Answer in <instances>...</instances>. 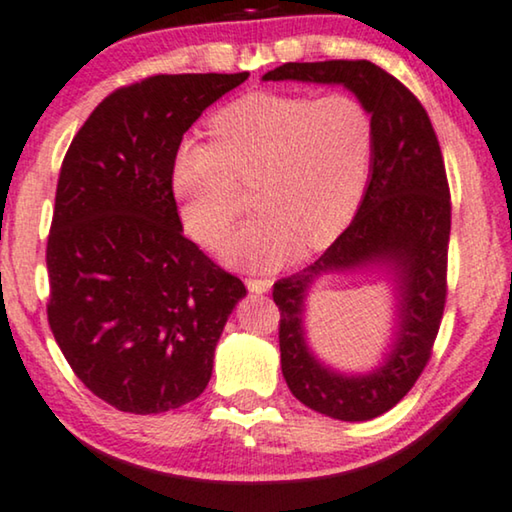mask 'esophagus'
<instances>
[{
  "label": "esophagus",
  "instance_id": "34e87169",
  "mask_svg": "<svg viewBox=\"0 0 512 512\" xmlns=\"http://www.w3.org/2000/svg\"><path fill=\"white\" fill-rule=\"evenodd\" d=\"M246 287H248L250 292H255V294H264V292L271 290V280H266V278H248L246 280Z\"/></svg>",
  "mask_w": 512,
  "mask_h": 512
}]
</instances>
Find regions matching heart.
I'll return each mask as SVG.
<instances>
[{
    "mask_svg": "<svg viewBox=\"0 0 512 512\" xmlns=\"http://www.w3.org/2000/svg\"><path fill=\"white\" fill-rule=\"evenodd\" d=\"M213 143L183 141L171 187L183 229L215 246L239 206V183L253 181L255 218L220 243L241 269H276L343 234L364 197L373 157V118L357 97L250 92L208 120Z\"/></svg>",
    "mask_w": 512,
    "mask_h": 512,
    "instance_id": "heart-1",
    "label": "heart"
}]
</instances>
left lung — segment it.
Listing matches in <instances>:
<instances>
[{
    "label": "left lung",
    "mask_w": 512,
    "mask_h": 512,
    "mask_svg": "<svg viewBox=\"0 0 512 512\" xmlns=\"http://www.w3.org/2000/svg\"><path fill=\"white\" fill-rule=\"evenodd\" d=\"M262 81L343 85L373 118L369 183L355 218L320 259L273 285L280 369L290 392L334 420H373L420 378L443 318L450 190L436 132L413 92L373 62H287ZM362 270L383 272L391 283V343L371 372H338L307 345L305 301L318 279Z\"/></svg>",
    "instance_id": "obj_1"
}]
</instances>
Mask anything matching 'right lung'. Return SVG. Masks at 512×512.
Wrapping results in <instances>:
<instances>
[{
	"instance_id": "right-lung-1",
	"label": "right lung",
	"mask_w": 512,
	"mask_h": 512,
	"mask_svg": "<svg viewBox=\"0 0 512 512\" xmlns=\"http://www.w3.org/2000/svg\"><path fill=\"white\" fill-rule=\"evenodd\" d=\"M250 74L153 76L104 99L64 155L46 264L48 322L95 397L122 413L206 390L246 285L190 239L171 190L183 134Z\"/></svg>"
}]
</instances>
